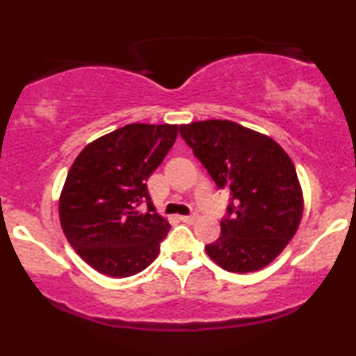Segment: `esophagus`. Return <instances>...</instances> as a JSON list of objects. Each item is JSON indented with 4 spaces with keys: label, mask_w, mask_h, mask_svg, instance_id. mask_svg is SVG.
<instances>
[{
    "label": "esophagus",
    "mask_w": 356,
    "mask_h": 356,
    "mask_svg": "<svg viewBox=\"0 0 356 356\" xmlns=\"http://www.w3.org/2000/svg\"><path fill=\"white\" fill-rule=\"evenodd\" d=\"M195 219H197V216H195V214H191V216H181V220H182V222H187V224H192V222H194Z\"/></svg>",
    "instance_id": "34e87169"
}]
</instances>
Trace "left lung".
I'll use <instances>...</instances> for the list:
<instances>
[{"label":"left lung","mask_w":356,"mask_h":356,"mask_svg":"<svg viewBox=\"0 0 356 356\" xmlns=\"http://www.w3.org/2000/svg\"><path fill=\"white\" fill-rule=\"evenodd\" d=\"M179 130L218 189L231 195L220 236L206 252L231 273L268 266L303 216V192L289 155L271 137L231 120L192 122Z\"/></svg>","instance_id":"obj_1"}]
</instances>
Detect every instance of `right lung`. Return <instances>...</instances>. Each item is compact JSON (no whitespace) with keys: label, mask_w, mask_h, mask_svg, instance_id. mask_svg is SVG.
I'll return each mask as SVG.
<instances>
[{"label":"right lung","mask_w":356,"mask_h":356,"mask_svg":"<svg viewBox=\"0 0 356 356\" xmlns=\"http://www.w3.org/2000/svg\"><path fill=\"white\" fill-rule=\"evenodd\" d=\"M179 125L130 124L88 144L60 195V224L85 263L105 276L144 271L170 226L150 202L147 179L162 164ZM147 204V211L141 204Z\"/></svg>","instance_id":"right-lung-1"}]
</instances>
